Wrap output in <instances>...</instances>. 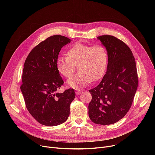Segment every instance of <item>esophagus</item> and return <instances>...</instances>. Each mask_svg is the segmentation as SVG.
Wrapping results in <instances>:
<instances>
[{"instance_id":"esophagus-1","label":"esophagus","mask_w":155,"mask_h":155,"mask_svg":"<svg viewBox=\"0 0 155 155\" xmlns=\"http://www.w3.org/2000/svg\"><path fill=\"white\" fill-rule=\"evenodd\" d=\"M81 92H82V91H81L80 90H77V91H75V94H76L77 95H79Z\"/></svg>"}]
</instances>
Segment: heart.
<instances>
[{
    "label": "heart",
    "mask_w": 155,
    "mask_h": 155,
    "mask_svg": "<svg viewBox=\"0 0 155 155\" xmlns=\"http://www.w3.org/2000/svg\"><path fill=\"white\" fill-rule=\"evenodd\" d=\"M66 54L67 57L57 58L56 65L60 74L68 78L77 67L79 72L67 82L70 87L78 90L103 77L107 63V53L104 46L76 43L68 48Z\"/></svg>",
    "instance_id": "obj_1"
}]
</instances>
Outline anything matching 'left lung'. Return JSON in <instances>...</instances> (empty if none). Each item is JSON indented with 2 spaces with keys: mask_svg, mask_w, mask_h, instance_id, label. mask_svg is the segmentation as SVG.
<instances>
[{
  "mask_svg": "<svg viewBox=\"0 0 155 155\" xmlns=\"http://www.w3.org/2000/svg\"><path fill=\"white\" fill-rule=\"evenodd\" d=\"M108 55L107 72L101 83L89 91L88 116L93 123L113 124L131 108L138 85L134 57L129 46L110 35L97 37Z\"/></svg>",
  "mask_w": 155,
  "mask_h": 155,
  "instance_id": "obj_1",
  "label": "left lung"
}]
</instances>
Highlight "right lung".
Instances as JSON below:
<instances>
[{"mask_svg":"<svg viewBox=\"0 0 155 155\" xmlns=\"http://www.w3.org/2000/svg\"><path fill=\"white\" fill-rule=\"evenodd\" d=\"M71 41L61 35L49 37L32 49L24 62L21 91L27 109L41 124L59 125L70 115L75 91L57 92L64 82L56 62L61 49Z\"/></svg>","mask_w":155,"mask_h":155,"instance_id":"right-lung-1","label":"right lung"}]
</instances>
